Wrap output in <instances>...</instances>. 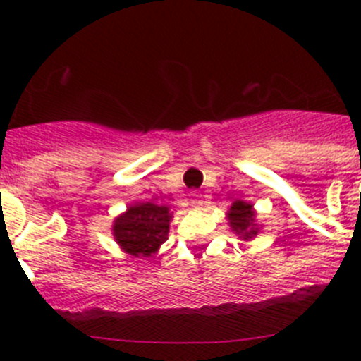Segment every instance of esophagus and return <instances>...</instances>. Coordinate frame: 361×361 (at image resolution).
I'll use <instances>...</instances> for the list:
<instances>
[{
	"mask_svg": "<svg viewBox=\"0 0 361 361\" xmlns=\"http://www.w3.org/2000/svg\"><path fill=\"white\" fill-rule=\"evenodd\" d=\"M190 201H192V204H194V206H201L202 204V194L201 192H192L190 194Z\"/></svg>",
	"mask_w": 361,
	"mask_h": 361,
	"instance_id": "1",
	"label": "esophagus"
}]
</instances>
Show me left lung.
<instances>
[{
  "mask_svg": "<svg viewBox=\"0 0 361 361\" xmlns=\"http://www.w3.org/2000/svg\"><path fill=\"white\" fill-rule=\"evenodd\" d=\"M228 220H231V227L232 231H235V234L243 235L245 239L257 235L258 228L255 227V214L251 204L235 201L228 211Z\"/></svg>",
  "mask_w": 361,
  "mask_h": 361,
  "instance_id": "obj_1",
  "label": "left lung"
}]
</instances>
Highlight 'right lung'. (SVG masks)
<instances>
[{
    "mask_svg": "<svg viewBox=\"0 0 361 361\" xmlns=\"http://www.w3.org/2000/svg\"><path fill=\"white\" fill-rule=\"evenodd\" d=\"M169 221V207L152 202L137 204L116 218L113 235L127 253L134 257H150L167 239Z\"/></svg>",
    "mask_w": 361,
    "mask_h": 361,
    "instance_id": "add662e5",
    "label": "right lung"
}]
</instances>
